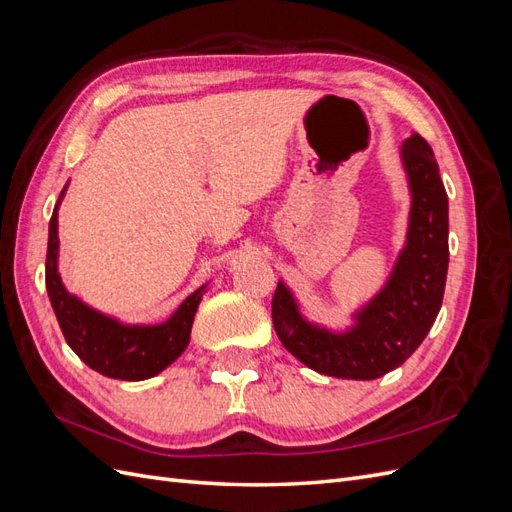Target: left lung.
<instances>
[{
  "mask_svg": "<svg viewBox=\"0 0 512 512\" xmlns=\"http://www.w3.org/2000/svg\"><path fill=\"white\" fill-rule=\"evenodd\" d=\"M410 183V222L386 286L354 314V327L333 333L307 322L280 282L273 327L284 348L309 369L346 380H376L421 346L442 307L448 271V196L429 143L412 134L401 145Z\"/></svg>",
  "mask_w": 512,
  "mask_h": 512,
  "instance_id": "left-lung-1",
  "label": "left lung"
}]
</instances>
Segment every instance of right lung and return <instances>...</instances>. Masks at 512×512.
<instances>
[{"label":"right lung","instance_id":"add662e5","mask_svg":"<svg viewBox=\"0 0 512 512\" xmlns=\"http://www.w3.org/2000/svg\"><path fill=\"white\" fill-rule=\"evenodd\" d=\"M64 192L51 215L49 247H46V290L61 333L76 356L106 378L136 382L158 376L188 348L194 314L207 286L192 292L166 322L149 324V327L145 324L130 327L91 309L66 290L57 273V209Z\"/></svg>","mask_w":512,"mask_h":512}]
</instances>
